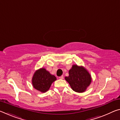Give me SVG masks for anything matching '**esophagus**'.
<instances>
[{
    "label": "esophagus",
    "mask_w": 120,
    "mask_h": 120,
    "mask_svg": "<svg viewBox=\"0 0 120 120\" xmlns=\"http://www.w3.org/2000/svg\"><path fill=\"white\" fill-rule=\"evenodd\" d=\"M59 78H60V79H64V76H61L59 77Z\"/></svg>",
    "instance_id": "esophagus-1"
}]
</instances>
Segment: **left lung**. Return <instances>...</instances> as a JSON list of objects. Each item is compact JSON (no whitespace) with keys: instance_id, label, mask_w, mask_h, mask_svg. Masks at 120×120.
Returning <instances> with one entry per match:
<instances>
[{"instance_id":"8db88e82","label":"left lung","mask_w":120,"mask_h":120,"mask_svg":"<svg viewBox=\"0 0 120 120\" xmlns=\"http://www.w3.org/2000/svg\"><path fill=\"white\" fill-rule=\"evenodd\" d=\"M65 79L69 84L71 88L75 92L82 93L92 82V77L89 73L82 66L74 64L69 71V76Z\"/></svg>"}]
</instances>
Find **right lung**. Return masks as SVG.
Masks as SVG:
<instances>
[{
  "label": "right lung",
  "instance_id": "right-lung-1",
  "mask_svg": "<svg viewBox=\"0 0 120 120\" xmlns=\"http://www.w3.org/2000/svg\"><path fill=\"white\" fill-rule=\"evenodd\" d=\"M56 80V77L50 74L45 68H42L34 73L32 79V85L36 90L45 93L49 89L53 82Z\"/></svg>",
  "mask_w": 120,
  "mask_h": 120
}]
</instances>
